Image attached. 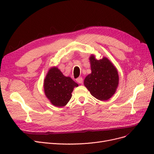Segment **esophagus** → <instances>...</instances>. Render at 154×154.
Masks as SVG:
<instances>
[{"mask_svg": "<svg viewBox=\"0 0 154 154\" xmlns=\"http://www.w3.org/2000/svg\"><path fill=\"white\" fill-rule=\"evenodd\" d=\"M76 82L78 83H83V78L82 77H79L76 79Z\"/></svg>", "mask_w": 154, "mask_h": 154, "instance_id": "34e87169", "label": "esophagus"}]
</instances>
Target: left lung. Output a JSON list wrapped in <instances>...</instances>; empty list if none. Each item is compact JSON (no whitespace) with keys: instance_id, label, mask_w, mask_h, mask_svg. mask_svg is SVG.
I'll use <instances>...</instances> for the list:
<instances>
[{"instance_id":"1","label":"left lung","mask_w":154,"mask_h":154,"mask_svg":"<svg viewBox=\"0 0 154 154\" xmlns=\"http://www.w3.org/2000/svg\"><path fill=\"white\" fill-rule=\"evenodd\" d=\"M89 60L91 73L85 77L84 85L96 99L108 100L114 94L118 87V70L106 57L97 60L94 54H91Z\"/></svg>"}]
</instances>
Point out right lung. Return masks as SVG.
I'll list each match as a JSON object with an SVG mask.
<instances>
[{"mask_svg":"<svg viewBox=\"0 0 154 154\" xmlns=\"http://www.w3.org/2000/svg\"><path fill=\"white\" fill-rule=\"evenodd\" d=\"M78 86V83L71 78L65 76L57 67H51L44 80L45 96L51 104L57 107L67 104L74 88Z\"/></svg>","mask_w":154,"mask_h":154,"instance_id":"obj_1","label":"right lung"}]
</instances>
